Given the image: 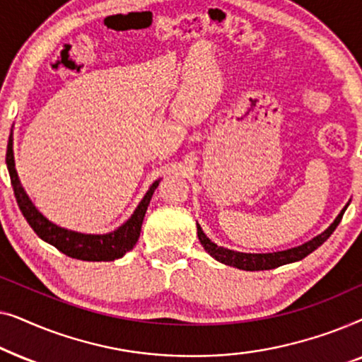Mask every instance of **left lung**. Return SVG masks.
I'll use <instances>...</instances> for the list:
<instances>
[{"instance_id":"left-lung-1","label":"left lung","mask_w":362,"mask_h":362,"mask_svg":"<svg viewBox=\"0 0 362 362\" xmlns=\"http://www.w3.org/2000/svg\"><path fill=\"white\" fill-rule=\"evenodd\" d=\"M344 211H346V207L339 212V216L336 217L333 224H331L328 229L323 232V234L316 235L315 239H311L310 242H306V244L300 245V247H295V249H288L284 252H274V254H242V252L224 249V247L216 245L214 242H211L209 239H207V235L202 232L199 224H197V237H199L201 245L204 247L207 254H209L211 257H214L216 260L222 262V264L235 267V269H240V270H250V272L270 270V269H276V267H280V265L290 264V262L305 259L306 255H310L311 252L318 249V247L323 244L325 240H328V237L333 234L336 227H338L341 219H343Z\"/></svg>"}]
</instances>
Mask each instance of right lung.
<instances>
[{
  "label": "right lung",
  "instance_id": "1",
  "mask_svg": "<svg viewBox=\"0 0 362 362\" xmlns=\"http://www.w3.org/2000/svg\"><path fill=\"white\" fill-rule=\"evenodd\" d=\"M6 165L9 177H11L14 197H16V202L19 209L23 212L24 219H26L28 224L33 227V230L36 232L42 240L49 242V244L56 247L57 250H61L62 254L72 257V259L87 262H112L120 259V257L125 255L128 250L133 249L138 237H140L143 217H145L148 204H150L153 192H155L158 182H153L145 197H143L140 204H138L136 211L133 212V216L122 227H118L117 230H113L110 234L105 235H90L78 234V232L57 227L56 224H52V222H49L46 217L34 207L33 202L29 201L28 194L23 189L21 182H19L16 168H14L13 135L9 136L8 141Z\"/></svg>",
  "mask_w": 362,
  "mask_h": 362
}]
</instances>
